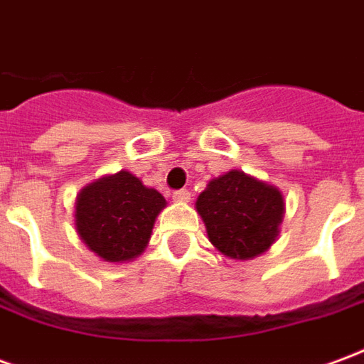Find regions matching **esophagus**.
Returning a JSON list of instances; mask_svg holds the SVG:
<instances>
[{
	"mask_svg": "<svg viewBox=\"0 0 364 364\" xmlns=\"http://www.w3.org/2000/svg\"><path fill=\"white\" fill-rule=\"evenodd\" d=\"M173 200L177 203H189L191 200V193L187 189H179L173 193Z\"/></svg>",
	"mask_w": 364,
	"mask_h": 364,
	"instance_id": "34e87169",
	"label": "esophagus"
}]
</instances>
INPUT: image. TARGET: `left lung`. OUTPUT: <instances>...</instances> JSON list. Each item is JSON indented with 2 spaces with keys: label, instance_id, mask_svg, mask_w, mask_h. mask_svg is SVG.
Returning <instances> with one entry per match:
<instances>
[{
  "label": "left lung",
  "instance_id": "left-lung-1",
  "mask_svg": "<svg viewBox=\"0 0 364 364\" xmlns=\"http://www.w3.org/2000/svg\"><path fill=\"white\" fill-rule=\"evenodd\" d=\"M210 244L230 259L267 252L284 216V198L273 185L232 169L206 185L197 198Z\"/></svg>",
  "mask_w": 364,
  "mask_h": 364
}]
</instances>
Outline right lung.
Segmentation results:
<instances>
[{
  "label": "right lung",
  "mask_w": 364,
  "mask_h": 364,
  "mask_svg": "<svg viewBox=\"0 0 364 364\" xmlns=\"http://www.w3.org/2000/svg\"><path fill=\"white\" fill-rule=\"evenodd\" d=\"M166 198L130 171L107 175L83 187L75 200V230L103 261L122 263L148 245Z\"/></svg>",
  "instance_id": "add662e5"
}]
</instances>
